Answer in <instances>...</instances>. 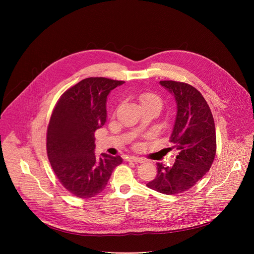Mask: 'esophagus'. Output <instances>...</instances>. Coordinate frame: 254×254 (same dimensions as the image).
Returning a JSON list of instances; mask_svg holds the SVG:
<instances>
[{"mask_svg": "<svg viewBox=\"0 0 254 254\" xmlns=\"http://www.w3.org/2000/svg\"><path fill=\"white\" fill-rule=\"evenodd\" d=\"M127 161H128V162H135V163H142L143 162V160L141 158H137V157H134V156L127 157Z\"/></svg>", "mask_w": 254, "mask_h": 254, "instance_id": "1", "label": "esophagus"}]
</instances>
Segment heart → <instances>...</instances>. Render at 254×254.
<instances>
[{
  "label": "heart",
  "mask_w": 254,
  "mask_h": 254,
  "mask_svg": "<svg viewBox=\"0 0 254 254\" xmlns=\"http://www.w3.org/2000/svg\"><path fill=\"white\" fill-rule=\"evenodd\" d=\"M140 106H148V105H158V106H162V99L161 97L154 93V92H143L139 95L138 97Z\"/></svg>",
  "instance_id": "1"
}]
</instances>
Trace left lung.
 <instances>
[{
  "instance_id": "1",
  "label": "left lung",
  "mask_w": 254,
  "mask_h": 254,
  "mask_svg": "<svg viewBox=\"0 0 254 254\" xmlns=\"http://www.w3.org/2000/svg\"><path fill=\"white\" fill-rule=\"evenodd\" d=\"M175 96L177 117L170 142L179 151L173 166L158 163L157 177L147 186L167 195L192 188L210 170L216 155V131L210 107L192 85L162 80Z\"/></svg>"
}]
</instances>
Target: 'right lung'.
I'll list each match as a JSON object with an SVG mask.
<instances>
[{"label": "right lung", "mask_w": 254, "mask_h": 254, "mask_svg": "<svg viewBox=\"0 0 254 254\" xmlns=\"http://www.w3.org/2000/svg\"><path fill=\"white\" fill-rule=\"evenodd\" d=\"M125 81L89 77L68 88L58 99L47 128V156L61 185L88 199L101 193L120 156H95L94 132L106 121V98Z\"/></svg>", "instance_id": "1"}]
</instances>
